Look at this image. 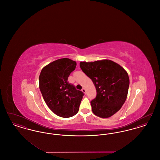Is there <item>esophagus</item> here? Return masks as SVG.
I'll return each mask as SVG.
<instances>
[{
	"instance_id": "1",
	"label": "esophagus",
	"mask_w": 160,
	"mask_h": 160,
	"mask_svg": "<svg viewBox=\"0 0 160 160\" xmlns=\"http://www.w3.org/2000/svg\"><path fill=\"white\" fill-rule=\"evenodd\" d=\"M82 92H83L84 93H85V94H86V90H85V89H84V88H82Z\"/></svg>"
}]
</instances>
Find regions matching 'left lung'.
<instances>
[{
	"instance_id": "8db88e82",
	"label": "left lung",
	"mask_w": 160,
	"mask_h": 160,
	"mask_svg": "<svg viewBox=\"0 0 160 160\" xmlns=\"http://www.w3.org/2000/svg\"><path fill=\"white\" fill-rule=\"evenodd\" d=\"M80 67L94 84L97 96L92 100L94 114L107 118L118 112L127 99L129 79L127 72L110 60L81 62Z\"/></svg>"
}]
</instances>
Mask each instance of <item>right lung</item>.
<instances>
[{"label":"right lung","mask_w":160,"mask_h":160,"mask_svg":"<svg viewBox=\"0 0 160 160\" xmlns=\"http://www.w3.org/2000/svg\"><path fill=\"white\" fill-rule=\"evenodd\" d=\"M76 65L75 61L68 58L60 59L44 67L39 77V89L47 105L62 118L76 114L84 95L68 81Z\"/></svg>","instance_id":"1"}]
</instances>
